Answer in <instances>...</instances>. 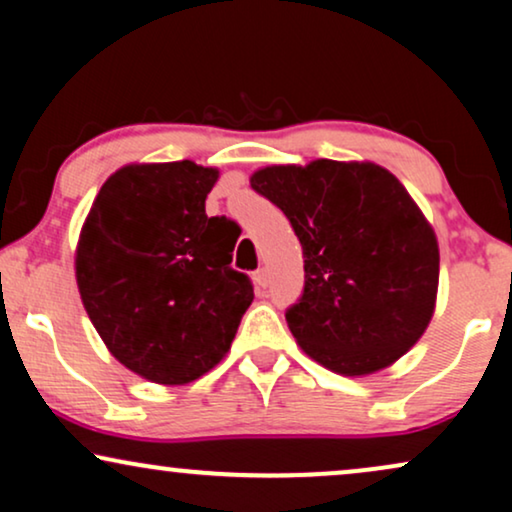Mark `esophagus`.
<instances>
[{"label":"esophagus","mask_w":512,"mask_h":512,"mask_svg":"<svg viewBox=\"0 0 512 512\" xmlns=\"http://www.w3.org/2000/svg\"><path fill=\"white\" fill-rule=\"evenodd\" d=\"M251 279H254V284L258 286V289H265V286L270 284V277H268V272H265L263 268H261V270H256L254 275H251Z\"/></svg>","instance_id":"obj_1"}]
</instances>
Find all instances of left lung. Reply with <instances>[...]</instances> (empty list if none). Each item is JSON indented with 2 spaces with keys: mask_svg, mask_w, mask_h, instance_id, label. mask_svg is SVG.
Instances as JSON below:
<instances>
[{
  "mask_svg": "<svg viewBox=\"0 0 512 512\" xmlns=\"http://www.w3.org/2000/svg\"><path fill=\"white\" fill-rule=\"evenodd\" d=\"M305 258L303 296L286 310L307 356L340 375H370L408 352L438 291L436 233L401 181L375 163L312 160L254 172Z\"/></svg>",
  "mask_w": 512,
  "mask_h": 512,
  "instance_id": "left-lung-1",
  "label": "left lung"
}]
</instances>
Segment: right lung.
<instances>
[{
	"label": "right lung",
	"instance_id": "right-lung-1",
	"mask_svg": "<svg viewBox=\"0 0 512 512\" xmlns=\"http://www.w3.org/2000/svg\"><path fill=\"white\" fill-rule=\"evenodd\" d=\"M214 167L125 165L104 181L81 228L76 284L104 345L156 384H188L219 363L254 300L230 268L237 235L207 216Z\"/></svg>",
	"mask_w": 512,
	"mask_h": 512
}]
</instances>
